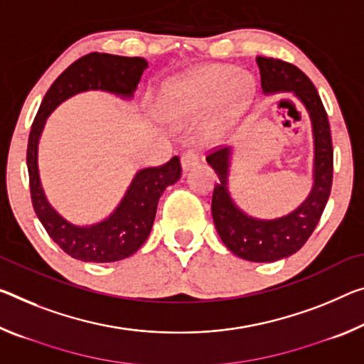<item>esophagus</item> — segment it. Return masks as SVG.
<instances>
[{
  "instance_id": "34e87169",
  "label": "esophagus",
  "mask_w": 364,
  "mask_h": 364,
  "mask_svg": "<svg viewBox=\"0 0 364 364\" xmlns=\"http://www.w3.org/2000/svg\"><path fill=\"white\" fill-rule=\"evenodd\" d=\"M199 161V152L196 149H188L181 154V166L183 170H189Z\"/></svg>"
}]
</instances>
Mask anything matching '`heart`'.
<instances>
[{
  "label": "heart",
  "instance_id": "heart-1",
  "mask_svg": "<svg viewBox=\"0 0 364 364\" xmlns=\"http://www.w3.org/2000/svg\"><path fill=\"white\" fill-rule=\"evenodd\" d=\"M255 82L246 74L236 76L230 65H205L186 76L173 79L160 90V113L173 123H184L204 112L215 102L210 129L227 128L251 102Z\"/></svg>",
  "mask_w": 364,
  "mask_h": 364
}]
</instances>
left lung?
<instances>
[{
    "label": "left lung",
    "instance_id": "obj_1",
    "mask_svg": "<svg viewBox=\"0 0 364 364\" xmlns=\"http://www.w3.org/2000/svg\"><path fill=\"white\" fill-rule=\"evenodd\" d=\"M261 85L269 92H293L306 107L314 134V184L308 199L288 215L259 220L240 210L228 193L230 147H215L205 160L218 175L212 194V217L223 245L241 259L274 262L295 255L306 243L324 212L332 188L333 149L326 108L301 69L277 58L257 56Z\"/></svg>",
    "mask_w": 364,
    "mask_h": 364
}]
</instances>
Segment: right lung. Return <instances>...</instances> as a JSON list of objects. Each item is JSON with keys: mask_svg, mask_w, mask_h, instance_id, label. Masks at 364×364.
<instances>
[{"mask_svg": "<svg viewBox=\"0 0 364 364\" xmlns=\"http://www.w3.org/2000/svg\"><path fill=\"white\" fill-rule=\"evenodd\" d=\"M144 58L89 53L65 69L51 84L32 123L27 144V170L32 205L50 238L74 259L84 262H114L139 250L151 233L161 193L181 176L180 159L136 173L123 200L105 220L77 227L48 204L40 184L37 149L48 114L69 97L85 90H107L129 99L147 69Z\"/></svg>", "mask_w": 364, "mask_h": 364, "instance_id": "right-lung-1", "label": "right lung"}]
</instances>
